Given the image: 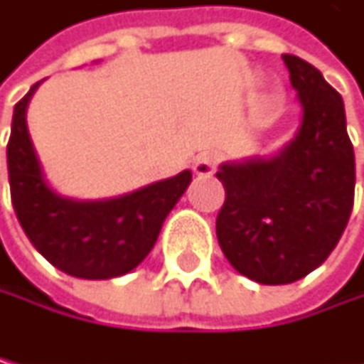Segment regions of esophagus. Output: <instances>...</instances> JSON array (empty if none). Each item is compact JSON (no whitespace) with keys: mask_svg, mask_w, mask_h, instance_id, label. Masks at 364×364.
I'll use <instances>...</instances> for the list:
<instances>
[{"mask_svg":"<svg viewBox=\"0 0 364 364\" xmlns=\"http://www.w3.org/2000/svg\"><path fill=\"white\" fill-rule=\"evenodd\" d=\"M216 166H218V157L213 153H200L193 161V173L200 175V178H209V175L216 173Z\"/></svg>","mask_w":364,"mask_h":364,"instance_id":"34e87169","label":"esophagus"}]
</instances>
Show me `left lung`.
I'll use <instances>...</instances> for the list:
<instances>
[{
  "label": "left lung",
  "mask_w": 364,
  "mask_h": 364,
  "mask_svg": "<svg viewBox=\"0 0 364 364\" xmlns=\"http://www.w3.org/2000/svg\"><path fill=\"white\" fill-rule=\"evenodd\" d=\"M301 121L270 157L225 161L216 178L223 255L257 284H293L326 261L353 209L355 159L342 96L313 65L284 53Z\"/></svg>",
  "instance_id": "left-lung-1"
}]
</instances>
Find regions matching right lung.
<instances>
[{"mask_svg":"<svg viewBox=\"0 0 364 364\" xmlns=\"http://www.w3.org/2000/svg\"><path fill=\"white\" fill-rule=\"evenodd\" d=\"M40 82L13 109L9 159L11 198L24 234L58 270L78 279L121 277L148 257L161 225L191 184V171L105 200H78L49 184L26 126Z\"/></svg>","mask_w":364,"mask_h":364,"instance_id":"obj_1","label":"right lung"}]
</instances>
